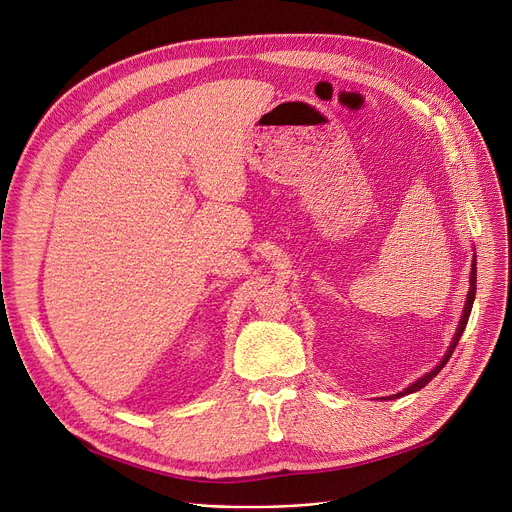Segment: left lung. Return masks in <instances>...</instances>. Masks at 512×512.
Wrapping results in <instances>:
<instances>
[{"label": "left lung", "instance_id": "1", "mask_svg": "<svg viewBox=\"0 0 512 512\" xmlns=\"http://www.w3.org/2000/svg\"><path fill=\"white\" fill-rule=\"evenodd\" d=\"M475 279H477V262H475V256H473V264H471V279H469V293H467V299H465V308H463V316H461V322H459V326H457V333H455V337H453V343H450V347H448V351L444 353V357H442V362L432 370V372H428L426 376H422L419 380H415L411 386H407L403 393H397V395H393V397H388V399H399V397H405V395H411V393H415V390H419V388H424L444 366H446V362L450 359V355H453V351H455V347H457V343H459V339H461V335H463V330H465V326H467V320H469V314H471V308H473V299H475Z\"/></svg>", "mask_w": 512, "mask_h": 512}]
</instances>
